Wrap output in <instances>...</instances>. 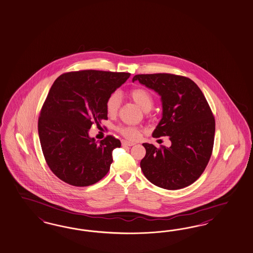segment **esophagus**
Segmentation results:
<instances>
[{"label": "esophagus", "instance_id": "esophagus-1", "mask_svg": "<svg viewBox=\"0 0 253 253\" xmlns=\"http://www.w3.org/2000/svg\"><path fill=\"white\" fill-rule=\"evenodd\" d=\"M122 145L123 147H126V146H128V147H131V146H134V145H135V143H133V142H129V141H126V140H122Z\"/></svg>", "mask_w": 253, "mask_h": 253}]
</instances>
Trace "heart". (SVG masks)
<instances>
[{"label":"heart","mask_w":253,"mask_h":253,"mask_svg":"<svg viewBox=\"0 0 253 253\" xmlns=\"http://www.w3.org/2000/svg\"><path fill=\"white\" fill-rule=\"evenodd\" d=\"M129 96L131 100L140 106L144 111H148L154 105V98L152 94L145 87H134L130 90ZM121 105V96L117 91H114L107 97L105 102V110L108 115L113 116L118 113ZM117 131L123 137L130 140L138 139L141 135V130L135 126H119Z\"/></svg>","instance_id":"b5f03b06"}]
</instances>
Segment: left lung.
Instances as JSON below:
<instances>
[{
    "instance_id": "1",
    "label": "left lung",
    "mask_w": 253,
    "mask_h": 253,
    "mask_svg": "<svg viewBox=\"0 0 253 253\" xmlns=\"http://www.w3.org/2000/svg\"><path fill=\"white\" fill-rule=\"evenodd\" d=\"M146 87L162 97L163 118L154 137L168 136L169 148L145 143L146 155L140 166L148 180L166 190H179L196 181L211 157L215 119L199 87L182 76L173 74L136 75Z\"/></svg>"
}]
</instances>
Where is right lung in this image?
<instances>
[{"label": "right lung", "mask_w": 253, "mask_h": 253, "mask_svg": "<svg viewBox=\"0 0 253 253\" xmlns=\"http://www.w3.org/2000/svg\"><path fill=\"white\" fill-rule=\"evenodd\" d=\"M130 73L82 70L61 75L53 83L38 119L44 160L65 183L87 187L101 180L113 162L121 141L107 135L96 142L88 130L107 120V97L129 79Z\"/></svg>", "instance_id": "right-lung-1"}]
</instances>
